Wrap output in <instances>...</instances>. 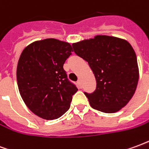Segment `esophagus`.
Wrapping results in <instances>:
<instances>
[{
  "label": "esophagus",
  "mask_w": 149,
  "mask_h": 149,
  "mask_svg": "<svg viewBox=\"0 0 149 149\" xmlns=\"http://www.w3.org/2000/svg\"><path fill=\"white\" fill-rule=\"evenodd\" d=\"M77 83H78V84H81V79H79V80H78V81H77Z\"/></svg>",
  "instance_id": "esophagus-1"
}]
</instances>
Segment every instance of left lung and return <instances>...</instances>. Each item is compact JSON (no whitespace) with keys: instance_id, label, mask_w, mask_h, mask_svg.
Wrapping results in <instances>:
<instances>
[{"instance_id":"obj_1","label":"left lung","mask_w":149,"mask_h":149,"mask_svg":"<svg viewBox=\"0 0 149 149\" xmlns=\"http://www.w3.org/2000/svg\"><path fill=\"white\" fill-rule=\"evenodd\" d=\"M75 53L88 63L97 88L84 93L91 107L105 113L118 112L134 95L139 80L137 59L126 40L106 35L73 43Z\"/></svg>"}]
</instances>
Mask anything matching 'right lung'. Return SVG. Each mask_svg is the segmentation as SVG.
Returning a JSON list of instances; mask_svg holds the SVG:
<instances>
[{
    "mask_svg": "<svg viewBox=\"0 0 149 149\" xmlns=\"http://www.w3.org/2000/svg\"><path fill=\"white\" fill-rule=\"evenodd\" d=\"M72 52L69 43L48 38L31 43L21 52L17 68L18 89L26 106L40 118L61 117L77 92L63 68Z\"/></svg>",
    "mask_w": 149,
    "mask_h": 149,
    "instance_id": "1",
    "label": "right lung"
}]
</instances>
